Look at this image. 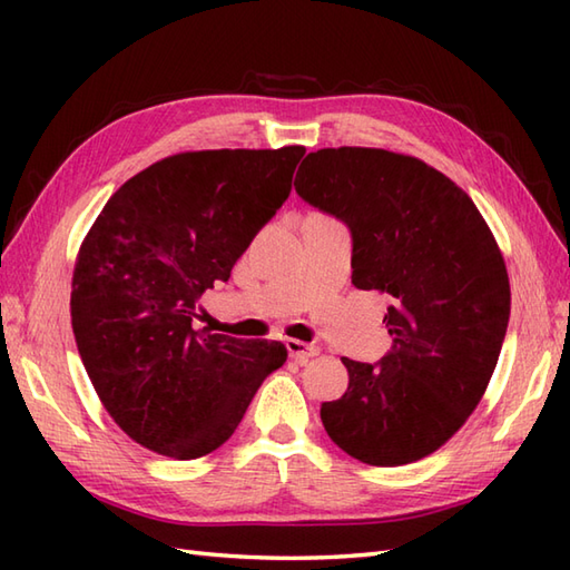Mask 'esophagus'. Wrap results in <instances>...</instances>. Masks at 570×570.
Instances as JSON below:
<instances>
[{
	"label": "esophagus",
	"mask_w": 570,
	"mask_h": 570,
	"mask_svg": "<svg viewBox=\"0 0 570 570\" xmlns=\"http://www.w3.org/2000/svg\"><path fill=\"white\" fill-rule=\"evenodd\" d=\"M286 350L296 362H308L311 357H316L321 353L318 345H308V343H301V341H286Z\"/></svg>",
	"instance_id": "34e87169"
}]
</instances>
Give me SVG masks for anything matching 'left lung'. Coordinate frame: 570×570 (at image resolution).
Instances as JSON below:
<instances>
[{
	"mask_svg": "<svg viewBox=\"0 0 570 570\" xmlns=\"http://www.w3.org/2000/svg\"><path fill=\"white\" fill-rule=\"evenodd\" d=\"M296 193L353 237V284L384 292L392 350L347 367L321 404L331 441L367 465L433 453L485 394L510 323V278L490 227L451 178L414 156L341 147L308 154Z\"/></svg>",
	"mask_w": 570,
	"mask_h": 570,
	"instance_id": "8db88e82",
	"label": "left lung"
}]
</instances>
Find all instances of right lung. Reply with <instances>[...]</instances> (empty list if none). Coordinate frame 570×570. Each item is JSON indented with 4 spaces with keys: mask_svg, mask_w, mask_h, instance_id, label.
I'll list each match as a JSON object with an SVG mask.
<instances>
[{
    "mask_svg": "<svg viewBox=\"0 0 570 570\" xmlns=\"http://www.w3.org/2000/svg\"><path fill=\"white\" fill-rule=\"evenodd\" d=\"M304 154L168 156L129 178L85 237L70 294L78 353L117 426L149 451L213 453L286 362L282 343L217 335L196 318L288 198Z\"/></svg>",
    "mask_w": 570,
    "mask_h": 570,
    "instance_id": "add662e5",
    "label": "right lung"
}]
</instances>
